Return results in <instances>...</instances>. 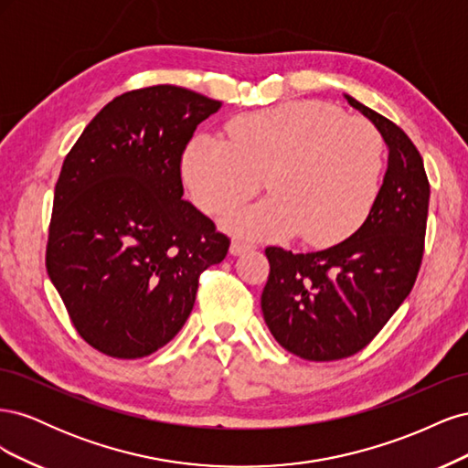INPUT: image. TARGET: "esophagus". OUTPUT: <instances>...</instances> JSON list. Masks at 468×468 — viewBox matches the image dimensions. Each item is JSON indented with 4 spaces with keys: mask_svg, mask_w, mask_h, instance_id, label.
Wrapping results in <instances>:
<instances>
[{
    "mask_svg": "<svg viewBox=\"0 0 468 468\" xmlns=\"http://www.w3.org/2000/svg\"><path fill=\"white\" fill-rule=\"evenodd\" d=\"M250 248H251V244H250V242H246V239H242V238H234V239H232V244H230V253H232V256H239V253L246 251V250H250Z\"/></svg>",
    "mask_w": 468,
    "mask_h": 468,
    "instance_id": "34e87169",
    "label": "esophagus"
}]
</instances>
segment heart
Segmentation results:
<instances>
[{
	"label": "heart",
	"instance_id": "obj_1",
	"mask_svg": "<svg viewBox=\"0 0 468 468\" xmlns=\"http://www.w3.org/2000/svg\"><path fill=\"white\" fill-rule=\"evenodd\" d=\"M229 136L197 134L181 158L195 205L222 215L251 199L265 179L269 199L236 210L229 229L258 238L334 246L359 230L378 199L385 143L371 122L318 101L282 103L229 122Z\"/></svg>",
	"mask_w": 468,
	"mask_h": 468
}]
</instances>
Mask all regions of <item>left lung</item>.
Wrapping results in <instances>:
<instances>
[{
    "label": "left lung",
    "mask_w": 468,
    "mask_h": 468,
    "mask_svg": "<svg viewBox=\"0 0 468 468\" xmlns=\"http://www.w3.org/2000/svg\"><path fill=\"white\" fill-rule=\"evenodd\" d=\"M388 146V167L369 218L328 250L265 248L261 310L277 342L308 361H335L369 346L412 291L428 226L430 181L406 133L346 95Z\"/></svg>",
    "instance_id": "obj_1"
}]
</instances>
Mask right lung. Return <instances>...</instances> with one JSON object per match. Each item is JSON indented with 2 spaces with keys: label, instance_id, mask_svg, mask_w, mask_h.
<instances>
[{
  "label": "right lung",
  "instance_id": "obj_1",
  "mask_svg": "<svg viewBox=\"0 0 468 468\" xmlns=\"http://www.w3.org/2000/svg\"><path fill=\"white\" fill-rule=\"evenodd\" d=\"M220 101L177 86L112 99L68 152L54 189L47 271L78 334L138 359L189 318L199 277L230 238L183 201L181 155Z\"/></svg>",
  "mask_w": 468,
  "mask_h": 468
}]
</instances>
